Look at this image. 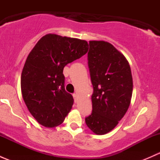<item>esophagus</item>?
Instances as JSON below:
<instances>
[{
    "label": "esophagus",
    "mask_w": 160,
    "mask_h": 160,
    "mask_svg": "<svg viewBox=\"0 0 160 160\" xmlns=\"http://www.w3.org/2000/svg\"><path fill=\"white\" fill-rule=\"evenodd\" d=\"M72 96H73V98H74V101H75V102H77V93H73V94H72Z\"/></svg>",
    "instance_id": "34e87169"
}]
</instances>
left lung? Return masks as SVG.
I'll use <instances>...</instances> for the list:
<instances>
[{"instance_id": "obj_1", "label": "left lung", "mask_w": 160, "mask_h": 160, "mask_svg": "<svg viewBox=\"0 0 160 160\" xmlns=\"http://www.w3.org/2000/svg\"><path fill=\"white\" fill-rule=\"evenodd\" d=\"M89 46L93 110L85 122L95 134L104 135L115 128L128 111L133 88L132 72L124 55L111 43L90 41Z\"/></svg>"}]
</instances>
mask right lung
<instances>
[{
    "label": "right lung",
    "instance_id": "add662e5",
    "mask_svg": "<svg viewBox=\"0 0 160 160\" xmlns=\"http://www.w3.org/2000/svg\"><path fill=\"white\" fill-rule=\"evenodd\" d=\"M88 43L48 34L30 52L21 77L24 101L35 120L47 128L63 122L73 104L65 90L63 68L85 55Z\"/></svg>",
    "mask_w": 160,
    "mask_h": 160
}]
</instances>
